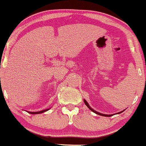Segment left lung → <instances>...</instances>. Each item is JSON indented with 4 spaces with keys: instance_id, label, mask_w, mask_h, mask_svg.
Segmentation results:
<instances>
[{
    "instance_id": "left-lung-1",
    "label": "left lung",
    "mask_w": 146,
    "mask_h": 146,
    "mask_svg": "<svg viewBox=\"0 0 146 146\" xmlns=\"http://www.w3.org/2000/svg\"><path fill=\"white\" fill-rule=\"evenodd\" d=\"M84 103H85V104L86 105V106L88 108H89L90 110L91 111H92L93 112H94V113H96V114H99V115H101V116H104V117H111V116H112L113 114H110V115H108V114H101V113H99V112H96V111H95V110H93L92 108H91L90 107V106L89 105H88V102H87V101H86V100H84ZM123 112V111H122V112H119V114H120V113H121V112Z\"/></svg>"
}]
</instances>
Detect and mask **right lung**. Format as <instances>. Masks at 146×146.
Returning a JSON list of instances; mask_svg holds the SVG:
<instances>
[{"instance_id":"obj_1","label":"right lung","mask_w":146,"mask_h":146,"mask_svg":"<svg viewBox=\"0 0 146 146\" xmlns=\"http://www.w3.org/2000/svg\"><path fill=\"white\" fill-rule=\"evenodd\" d=\"M49 109H47V110H42V111H39V112H28L29 114H40V113H42V112H46V111L48 110Z\"/></svg>"}]
</instances>
